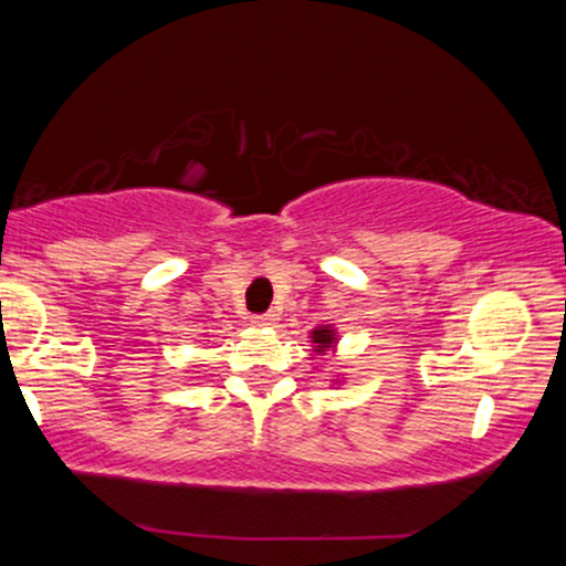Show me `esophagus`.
<instances>
[{
  "mask_svg": "<svg viewBox=\"0 0 566 566\" xmlns=\"http://www.w3.org/2000/svg\"><path fill=\"white\" fill-rule=\"evenodd\" d=\"M252 324H255V327H271V324H274V314L252 316Z\"/></svg>",
  "mask_w": 566,
  "mask_h": 566,
  "instance_id": "34e87169",
  "label": "esophagus"
}]
</instances>
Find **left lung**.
<instances>
[{"label":"left lung","instance_id":"8db88e82","mask_svg":"<svg viewBox=\"0 0 566 566\" xmlns=\"http://www.w3.org/2000/svg\"><path fill=\"white\" fill-rule=\"evenodd\" d=\"M311 343H314V354H327V350H335L337 343V333L333 324H322V327L311 329Z\"/></svg>","mask_w":566,"mask_h":566}]
</instances>
